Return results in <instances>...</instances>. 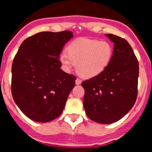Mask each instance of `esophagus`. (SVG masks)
Here are the masks:
<instances>
[{
    "label": "esophagus",
    "mask_w": 152,
    "mask_h": 152,
    "mask_svg": "<svg viewBox=\"0 0 152 152\" xmlns=\"http://www.w3.org/2000/svg\"><path fill=\"white\" fill-rule=\"evenodd\" d=\"M75 84H77V85H79V84H81V80L77 78V79H76V80H75Z\"/></svg>",
    "instance_id": "1"
}]
</instances>
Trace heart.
Returning a JSON list of instances; mask_svg holds the SVG:
<instances>
[{"instance_id":"heart-1","label":"heart","mask_w":152,"mask_h":152,"mask_svg":"<svg viewBox=\"0 0 152 152\" xmlns=\"http://www.w3.org/2000/svg\"><path fill=\"white\" fill-rule=\"evenodd\" d=\"M67 52L60 55V61L67 69L77 64V72L84 78L96 77L109 66L113 56V46L107 41L82 38L68 45Z\"/></svg>"}]
</instances>
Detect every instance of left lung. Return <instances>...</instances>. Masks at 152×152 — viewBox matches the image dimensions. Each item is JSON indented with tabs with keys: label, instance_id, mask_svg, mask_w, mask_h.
<instances>
[{
	"label": "left lung",
	"instance_id": "8db88e82",
	"mask_svg": "<svg viewBox=\"0 0 152 152\" xmlns=\"http://www.w3.org/2000/svg\"><path fill=\"white\" fill-rule=\"evenodd\" d=\"M114 43L110 64L101 74L83 81L84 107L88 118L98 123L111 124L132 108L138 93L139 62L129 42L106 34Z\"/></svg>",
	"mask_w": 152,
	"mask_h": 152
}]
</instances>
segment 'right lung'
Here are the masks:
<instances>
[{"label":"right lung","mask_w":152,"mask_h":152,"mask_svg":"<svg viewBox=\"0 0 152 152\" xmlns=\"http://www.w3.org/2000/svg\"><path fill=\"white\" fill-rule=\"evenodd\" d=\"M71 31L42 32L24 40L12 64L13 100L28 118L47 123L59 116L76 77L61 69L60 54Z\"/></svg>","instance_id":"add662e5"}]
</instances>
